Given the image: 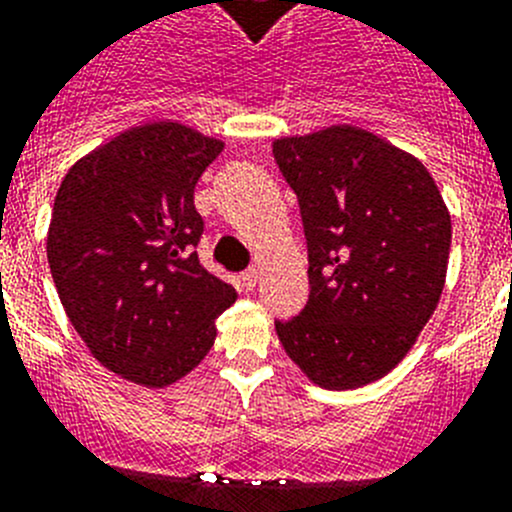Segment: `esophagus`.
<instances>
[{
  "label": "esophagus",
  "mask_w": 512,
  "mask_h": 512,
  "mask_svg": "<svg viewBox=\"0 0 512 512\" xmlns=\"http://www.w3.org/2000/svg\"><path fill=\"white\" fill-rule=\"evenodd\" d=\"M257 278H260V270H257V268H247L242 273V286L247 288V291H252V288L257 286Z\"/></svg>",
  "instance_id": "obj_1"
}]
</instances>
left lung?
Masks as SVG:
<instances>
[{"label":"left lung","mask_w":512,"mask_h":512,"mask_svg":"<svg viewBox=\"0 0 512 512\" xmlns=\"http://www.w3.org/2000/svg\"><path fill=\"white\" fill-rule=\"evenodd\" d=\"M299 198L309 301L278 340L324 389H358L402 361L441 299L451 216L415 157L353 126L278 139Z\"/></svg>","instance_id":"obj_1"}]
</instances>
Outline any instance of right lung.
Masks as SVG:
<instances>
[{"instance_id":"1","label":"right lung","mask_w":512,"mask_h":512,"mask_svg":"<svg viewBox=\"0 0 512 512\" xmlns=\"http://www.w3.org/2000/svg\"><path fill=\"white\" fill-rule=\"evenodd\" d=\"M221 149L180 123L131 128L79 159L53 201L46 250L66 317L102 366L141 386L193 371L237 299L195 252V182Z\"/></svg>"}]
</instances>
